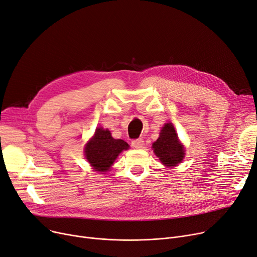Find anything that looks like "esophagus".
Returning a JSON list of instances; mask_svg holds the SVG:
<instances>
[{"mask_svg": "<svg viewBox=\"0 0 257 257\" xmlns=\"http://www.w3.org/2000/svg\"><path fill=\"white\" fill-rule=\"evenodd\" d=\"M132 146L137 149H141V148L144 147V140L143 139H138V140H133L132 141Z\"/></svg>", "mask_w": 257, "mask_h": 257, "instance_id": "34e87169", "label": "esophagus"}]
</instances>
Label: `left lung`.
<instances>
[{"label": "left lung", "mask_w": 257, "mask_h": 257, "mask_svg": "<svg viewBox=\"0 0 257 257\" xmlns=\"http://www.w3.org/2000/svg\"><path fill=\"white\" fill-rule=\"evenodd\" d=\"M152 148L159 160L167 167H175L184 158L183 147L179 144L177 133L171 123L165 125Z\"/></svg>", "instance_id": "8db88e82"}]
</instances>
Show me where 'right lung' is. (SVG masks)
I'll return each instance as SVG.
<instances>
[{"instance_id": "add662e5", "label": "right lung", "mask_w": 257, "mask_h": 257, "mask_svg": "<svg viewBox=\"0 0 257 257\" xmlns=\"http://www.w3.org/2000/svg\"><path fill=\"white\" fill-rule=\"evenodd\" d=\"M128 148L129 145L123 140H114L109 130L98 128L93 138L86 145L85 156L94 171L106 172L118 154Z\"/></svg>"}]
</instances>
